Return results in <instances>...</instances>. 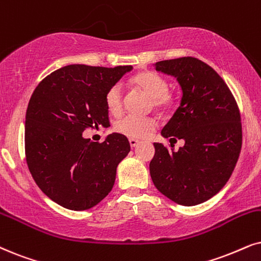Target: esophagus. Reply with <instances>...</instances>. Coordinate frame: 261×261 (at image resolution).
<instances>
[{"label": "esophagus", "mask_w": 261, "mask_h": 261, "mask_svg": "<svg viewBox=\"0 0 261 261\" xmlns=\"http://www.w3.org/2000/svg\"><path fill=\"white\" fill-rule=\"evenodd\" d=\"M128 142H130V146L131 147H136L137 146V144L138 143H140V141H138V140H135V138H130V140H128Z\"/></svg>", "instance_id": "1"}]
</instances>
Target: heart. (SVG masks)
I'll return each instance as SVG.
<instances>
[{
	"mask_svg": "<svg viewBox=\"0 0 261 261\" xmlns=\"http://www.w3.org/2000/svg\"><path fill=\"white\" fill-rule=\"evenodd\" d=\"M133 83L151 97V103L156 111L166 112L176 103V97L169 92V83L161 75L153 72H143L135 75ZM106 106L110 113L119 115L123 111V90L120 84H114L106 92ZM156 126L153 118L126 115L115 124L118 133L130 138H144Z\"/></svg>",
	"mask_w": 261,
	"mask_h": 261,
	"instance_id": "obj_1",
	"label": "heart"
}]
</instances>
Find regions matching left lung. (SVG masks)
Wrapping results in <instances>:
<instances>
[{
  "instance_id": "1",
  "label": "left lung",
  "mask_w": 261,
  "mask_h": 261,
  "mask_svg": "<svg viewBox=\"0 0 261 261\" xmlns=\"http://www.w3.org/2000/svg\"><path fill=\"white\" fill-rule=\"evenodd\" d=\"M155 70L173 75L182 88L179 107L161 135L184 146L154 143L151 180L173 202L195 206L219 193L235 169L242 147L239 107L223 78L199 59L159 61Z\"/></svg>"
}]
</instances>
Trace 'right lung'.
<instances>
[{
    "instance_id": "add662e5",
    "label": "right lung",
    "mask_w": 261,
    "mask_h": 261,
    "mask_svg": "<svg viewBox=\"0 0 261 261\" xmlns=\"http://www.w3.org/2000/svg\"><path fill=\"white\" fill-rule=\"evenodd\" d=\"M131 70L65 66L43 79L30 98L26 163L39 189L65 208H91L114 186L118 165L130 151L127 138L113 133L97 143L83 131L110 124L106 92Z\"/></svg>"
}]
</instances>
